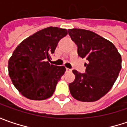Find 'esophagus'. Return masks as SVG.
I'll use <instances>...</instances> for the list:
<instances>
[{
	"mask_svg": "<svg viewBox=\"0 0 127 127\" xmlns=\"http://www.w3.org/2000/svg\"><path fill=\"white\" fill-rule=\"evenodd\" d=\"M66 71L67 72V73H70V72H71V71H72V69H71V68H66Z\"/></svg>",
	"mask_w": 127,
	"mask_h": 127,
	"instance_id": "34e87169",
	"label": "esophagus"
}]
</instances>
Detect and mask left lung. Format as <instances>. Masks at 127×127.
I'll use <instances>...</instances> for the list:
<instances>
[{"mask_svg": "<svg viewBox=\"0 0 127 127\" xmlns=\"http://www.w3.org/2000/svg\"><path fill=\"white\" fill-rule=\"evenodd\" d=\"M68 34L78 46V54L85 58V73L73 70L75 80L69 83L71 95L82 102H94L112 88L122 68V57L115 46L96 33L69 29Z\"/></svg>", "mask_w": 127, "mask_h": 127, "instance_id": "1", "label": "left lung"}]
</instances>
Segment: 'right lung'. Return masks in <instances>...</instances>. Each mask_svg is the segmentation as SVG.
<instances>
[{
    "label": "right lung",
    "instance_id": "add662e5",
    "mask_svg": "<svg viewBox=\"0 0 127 127\" xmlns=\"http://www.w3.org/2000/svg\"><path fill=\"white\" fill-rule=\"evenodd\" d=\"M66 29L49 27L23 40L8 61V72L14 86L23 96L43 100L53 95L65 67L50 64V55L66 36Z\"/></svg>",
    "mask_w": 127,
    "mask_h": 127
}]
</instances>
